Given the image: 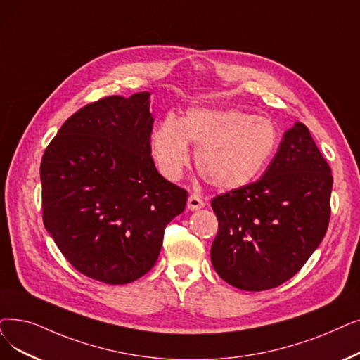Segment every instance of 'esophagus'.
Listing matches in <instances>:
<instances>
[{
  "mask_svg": "<svg viewBox=\"0 0 360 360\" xmlns=\"http://www.w3.org/2000/svg\"><path fill=\"white\" fill-rule=\"evenodd\" d=\"M186 206H188V209L190 210H200V209H202L205 207L206 205H205V201H202L198 195H195V194H191L190 197H188V202H186Z\"/></svg>",
  "mask_w": 360,
  "mask_h": 360,
  "instance_id": "1",
  "label": "esophagus"
}]
</instances>
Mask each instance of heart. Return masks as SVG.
<instances>
[{"mask_svg": "<svg viewBox=\"0 0 360 360\" xmlns=\"http://www.w3.org/2000/svg\"><path fill=\"white\" fill-rule=\"evenodd\" d=\"M190 143L195 167L217 190H238L255 182L272 162L279 134L275 123L240 108L195 107L182 119L167 115L150 136L158 170L178 181L190 165Z\"/></svg>", "mask_w": 360, "mask_h": 360, "instance_id": "obj_1", "label": "heart"}]
</instances>
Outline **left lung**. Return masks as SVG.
Returning a JSON list of instances; mask_svg holds the SVG:
<instances>
[{
	"label": "left lung",
	"instance_id": "8db88e82",
	"mask_svg": "<svg viewBox=\"0 0 360 360\" xmlns=\"http://www.w3.org/2000/svg\"><path fill=\"white\" fill-rule=\"evenodd\" d=\"M331 169L303 123L285 131L262 178L212 200L219 229L210 257L232 287L263 291L299 272L330 222Z\"/></svg>",
	"mask_w": 360,
	"mask_h": 360
}]
</instances>
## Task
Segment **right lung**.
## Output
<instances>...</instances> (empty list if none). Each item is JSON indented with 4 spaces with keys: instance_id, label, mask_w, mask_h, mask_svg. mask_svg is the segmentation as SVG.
Wrapping results in <instances>:
<instances>
[{
    "instance_id": "add662e5",
    "label": "right lung",
    "mask_w": 360,
    "mask_h": 360,
    "mask_svg": "<svg viewBox=\"0 0 360 360\" xmlns=\"http://www.w3.org/2000/svg\"><path fill=\"white\" fill-rule=\"evenodd\" d=\"M150 92L112 96L73 113L41 162L44 225L81 274L119 285L158 260L188 193L154 166Z\"/></svg>"
}]
</instances>
